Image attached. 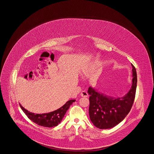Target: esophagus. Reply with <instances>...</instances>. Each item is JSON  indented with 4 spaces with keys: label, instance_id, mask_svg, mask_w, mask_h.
<instances>
[{
    "label": "esophagus",
    "instance_id": "1",
    "mask_svg": "<svg viewBox=\"0 0 154 154\" xmlns=\"http://www.w3.org/2000/svg\"><path fill=\"white\" fill-rule=\"evenodd\" d=\"M81 97H87L88 96V94L86 92V91H82L80 94Z\"/></svg>",
    "mask_w": 154,
    "mask_h": 154
}]
</instances>
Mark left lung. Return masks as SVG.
<instances>
[{
    "label": "left lung",
    "instance_id": "1",
    "mask_svg": "<svg viewBox=\"0 0 154 154\" xmlns=\"http://www.w3.org/2000/svg\"><path fill=\"white\" fill-rule=\"evenodd\" d=\"M132 68V84L131 89L123 97L114 98L97 92L89 87V114L93 125L99 129H109L122 122L128 114L134 104L137 86V74Z\"/></svg>",
    "mask_w": 154,
    "mask_h": 154
}]
</instances>
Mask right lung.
<instances>
[{"label": "right lung", "instance_id": "obj_1", "mask_svg": "<svg viewBox=\"0 0 154 154\" xmlns=\"http://www.w3.org/2000/svg\"><path fill=\"white\" fill-rule=\"evenodd\" d=\"M75 101V100H70L57 110L43 114H35L26 110L20 104V106L26 115L32 122L39 125L51 128L58 125L59 123H61L70 105L72 104Z\"/></svg>", "mask_w": 154, "mask_h": 154}]
</instances>
